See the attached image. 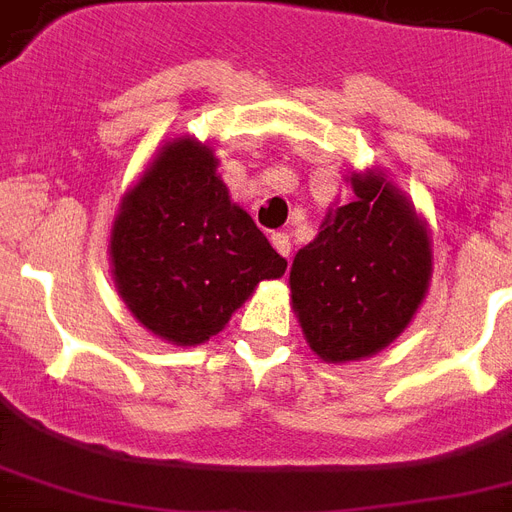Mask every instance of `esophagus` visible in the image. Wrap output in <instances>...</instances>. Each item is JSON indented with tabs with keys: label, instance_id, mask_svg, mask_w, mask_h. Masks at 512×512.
Returning a JSON list of instances; mask_svg holds the SVG:
<instances>
[{
	"label": "esophagus",
	"instance_id": "34e87169",
	"mask_svg": "<svg viewBox=\"0 0 512 512\" xmlns=\"http://www.w3.org/2000/svg\"><path fill=\"white\" fill-rule=\"evenodd\" d=\"M271 244L276 247V252H279V255L289 257V249H292V244H289L287 233H271Z\"/></svg>",
	"mask_w": 512,
	"mask_h": 512
}]
</instances>
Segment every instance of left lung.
Wrapping results in <instances>:
<instances>
[{
    "mask_svg": "<svg viewBox=\"0 0 512 512\" xmlns=\"http://www.w3.org/2000/svg\"><path fill=\"white\" fill-rule=\"evenodd\" d=\"M350 196L329 209L319 236L289 271L292 311L327 364L380 353L412 324L433 276L428 223L393 180L353 172Z\"/></svg>",
    "mask_w": 512,
    "mask_h": 512,
    "instance_id": "left-lung-1",
    "label": "left lung"
}]
</instances>
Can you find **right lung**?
<instances>
[{
  "label": "right lung",
  "mask_w": 512,
  "mask_h": 512,
  "mask_svg": "<svg viewBox=\"0 0 512 512\" xmlns=\"http://www.w3.org/2000/svg\"><path fill=\"white\" fill-rule=\"evenodd\" d=\"M215 148L167 140L111 225V276L127 311L172 345H201L223 332L257 284L281 279L287 260L233 204Z\"/></svg>",
  "instance_id": "add662e5"
}]
</instances>
